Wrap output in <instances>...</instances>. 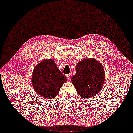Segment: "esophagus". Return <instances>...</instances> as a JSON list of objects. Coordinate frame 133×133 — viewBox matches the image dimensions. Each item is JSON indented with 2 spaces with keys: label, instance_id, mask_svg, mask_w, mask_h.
Listing matches in <instances>:
<instances>
[{
  "label": "esophagus",
  "instance_id": "obj_1",
  "mask_svg": "<svg viewBox=\"0 0 133 133\" xmlns=\"http://www.w3.org/2000/svg\"><path fill=\"white\" fill-rule=\"evenodd\" d=\"M66 76V78L68 79V80H70L71 79V74H67Z\"/></svg>",
  "mask_w": 133,
  "mask_h": 133
}]
</instances>
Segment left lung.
Returning a JSON list of instances; mask_svg holds the SVG:
<instances>
[{"mask_svg": "<svg viewBox=\"0 0 133 133\" xmlns=\"http://www.w3.org/2000/svg\"><path fill=\"white\" fill-rule=\"evenodd\" d=\"M76 73L71 82L82 98L89 99L101 90L105 80V73L102 64L95 59H85L76 66Z\"/></svg>", "mask_w": 133, "mask_h": 133, "instance_id": "obj_1", "label": "left lung"}]
</instances>
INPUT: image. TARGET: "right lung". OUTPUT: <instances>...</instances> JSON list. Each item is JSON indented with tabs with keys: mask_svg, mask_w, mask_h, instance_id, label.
<instances>
[{
	"mask_svg": "<svg viewBox=\"0 0 133 133\" xmlns=\"http://www.w3.org/2000/svg\"><path fill=\"white\" fill-rule=\"evenodd\" d=\"M53 59H45L34 68L31 82L37 93L48 99L55 98L63 84L66 82Z\"/></svg>",
	"mask_w": 133,
	"mask_h": 133,
	"instance_id": "1",
	"label": "right lung"
}]
</instances>
